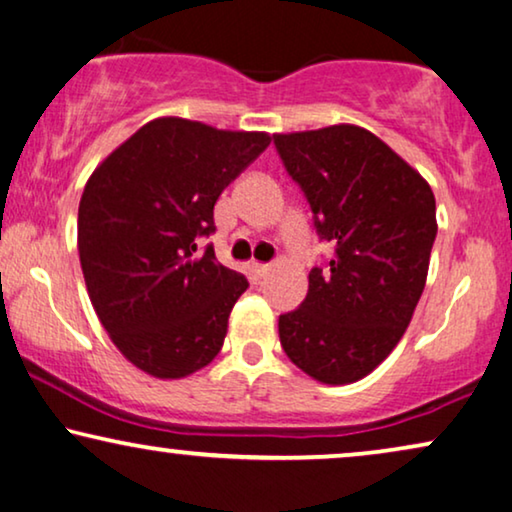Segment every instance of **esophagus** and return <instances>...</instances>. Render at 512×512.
I'll return each instance as SVG.
<instances>
[{
	"label": "esophagus",
	"mask_w": 512,
	"mask_h": 512,
	"mask_svg": "<svg viewBox=\"0 0 512 512\" xmlns=\"http://www.w3.org/2000/svg\"><path fill=\"white\" fill-rule=\"evenodd\" d=\"M253 271H255V276L262 278V276H266V273L271 271V264H259V262H255V264H253Z\"/></svg>",
	"instance_id": "1"
}]
</instances>
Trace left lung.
<instances>
[{"label":"left lung","mask_w":512,"mask_h":512,"mask_svg":"<svg viewBox=\"0 0 512 512\" xmlns=\"http://www.w3.org/2000/svg\"><path fill=\"white\" fill-rule=\"evenodd\" d=\"M334 255L278 318L285 355L325 385L369 376L401 341L427 283L436 199L394 150L357 125L273 134Z\"/></svg>","instance_id":"obj_1"}]
</instances>
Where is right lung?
I'll use <instances>...</instances> for the list:
<instances>
[{
  "label": "right lung",
  "mask_w": 512,
  "mask_h": 512,
  "mask_svg": "<svg viewBox=\"0 0 512 512\" xmlns=\"http://www.w3.org/2000/svg\"><path fill=\"white\" fill-rule=\"evenodd\" d=\"M269 143L266 132L157 118L85 183L78 255L90 301L115 348L148 376H190L225 343L248 280L197 241L215 232L222 190Z\"/></svg>",
  "instance_id": "obj_1"
}]
</instances>
